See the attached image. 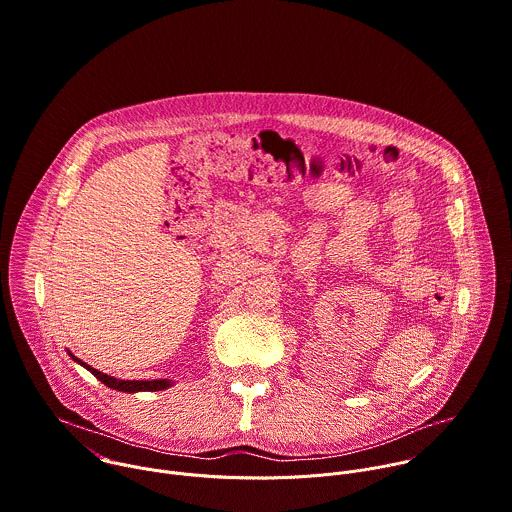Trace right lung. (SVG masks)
<instances>
[{
	"label": "right lung",
	"mask_w": 512,
	"mask_h": 512,
	"mask_svg": "<svg viewBox=\"0 0 512 512\" xmlns=\"http://www.w3.org/2000/svg\"><path fill=\"white\" fill-rule=\"evenodd\" d=\"M72 360L78 362V364H82L88 372H92L104 386H108V388H112V390H118V392H156V390H164V388L170 386L168 380H150V382H146V380H116V378H112V376H108V374H102V372L94 370L92 366L84 364V362L78 360L76 356H72Z\"/></svg>",
	"instance_id": "obj_1"
}]
</instances>
